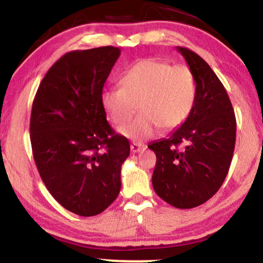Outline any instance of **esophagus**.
<instances>
[{"mask_svg":"<svg viewBox=\"0 0 263 263\" xmlns=\"http://www.w3.org/2000/svg\"><path fill=\"white\" fill-rule=\"evenodd\" d=\"M143 148H145V145H141V143H136V142L131 143V153L134 154L140 153V151H142Z\"/></svg>","mask_w":263,"mask_h":263,"instance_id":"obj_1","label":"esophagus"}]
</instances>
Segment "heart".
I'll return each mask as SVG.
<instances>
[{
    "label": "heart",
    "instance_id": "heart-1",
    "mask_svg": "<svg viewBox=\"0 0 263 263\" xmlns=\"http://www.w3.org/2000/svg\"><path fill=\"white\" fill-rule=\"evenodd\" d=\"M122 87L103 90L102 106L121 135L134 141L153 137L159 127L174 129L186 121L197 97L194 73L186 65H173L160 59H145L124 71Z\"/></svg>",
    "mask_w": 263,
    "mask_h": 263
}]
</instances>
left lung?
Segmentation results:
<instances>
[{
    "instance_id": "8db88e82",
    "label": "left lung",
    "mask_w": 263,
    "mask_h": 263,
    "mask_svg": "<svg viewBox=\"0 0 263 263\" xmlns=\"http://www.w3.org/2000/svg\"><path fill=\"white\" fill-rule=\"evenodd\" d=\"M178 50L197 82L194 107L178 129L148 148L157 159L155 193L170 205L190 209L222 186L233 157L237 123L226 88L208 63L187 48L178 46Z\"/></svg>"
}]
</instances>
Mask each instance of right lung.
I'll list each match as a JSON object with an SVG mask.
<instances>
[{"mask_svg": "<svg viewBox=\"0 0 263 263\" xmlns=\"http://www.w3.org/2000/svg\"><path fill=\"white\" fill-rule=\"evenodd\" d=\"M121 50L101 46L66 52L41 81L32 102L30 140L35 164L55 200L82 217L118 197L129 142L107 122L103 85Z\"/></svg>", "mask_w": 263, "mask_h": 263, "instance_id": "obj_1", "label": "right lung"}]
</instances>
